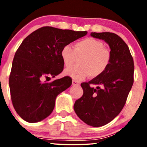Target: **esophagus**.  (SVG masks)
I'll list each match as a JSON object with an SVG mask.
<instances>
[{
    "instance_id": "esophagus-1",
    "label": "esophagus",
    "mask_w": 147,
    "mask_h": 147,
    "mask_svg": "<svg viewBox=\"0 0 147 147\" xmlns=\"http://www.w3.org/2000/svg\"><path fill=\"white\" fill-rule=\"evenodd\" d=\"M72 85L73 86H79V82H77L76 80H73L72 81Z\"/></svg>"
}]
</instances>
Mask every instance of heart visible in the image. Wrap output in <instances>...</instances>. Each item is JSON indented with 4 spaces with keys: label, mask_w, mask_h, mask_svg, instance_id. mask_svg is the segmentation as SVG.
I'll return each mask as SVG.
<instances>
[{
    "label": "heart",
    "mask_w": 147,
    "mask_h": 147,
    "mask_svg": "<svg viewBox=\"0 0 147 147\" xmlns=\"http://www.w3.org/2000/svg\"><path fill=\"white\" fill-rule=\"evenodd\" d=\"M63 63L70 68L79 58V64L65 70V75L75 80H82L89 75L96 77L106 71L111 61L110 50L104 48L102 41L94 38H87L77 42L72 48L65 45L61 51Z\"/></svg>",
    "instance_id": "b5f03b06"
}]
</instances>
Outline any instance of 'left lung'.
Returning a JSON list of instances; mask_svg holds the SVG:
<instances>
[{
    "label": "left lung",
    "mask_w": 147,
    "mask_h": 147,
    "mask_svg": "<svg viewBox=\"0 0 147 147\" xmlns=\"http://www.w3.org/2000/svg\"><path fill=\"white\" fill-rule=\"evenodd\" d=\"M90 35L109 44L111 61L104 73L81 84L84 94L75 102L74 110L88 125L98 127L111 122L125 105L134 82V62L128 45L116 34L92 32Z\"/></svg>",
    "instance_id": "8db88e82"
}]
</instances>
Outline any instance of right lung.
Instances as JSON below:
<instances>
[{
  "label": "right lung",
  "mask_w": 147,
  "mask_h": 147,
  "mask_svg": "<svg viewBox=\"0 0 147 147\" xmlns=\"http://www.w3.org/2000/svg\"><path fill=\"white\" fill-rule=\"evenodd\" d=\"M86 34V31L45 26L23 40L15 53L9 79L13 106L22 119L37 122L52 113L57 96L71 86L72 79L64 77L50 83L43 79L63 71L62 48Z\"/></svg>",
  "instance_id": "obj_1"
}]
</instances>
